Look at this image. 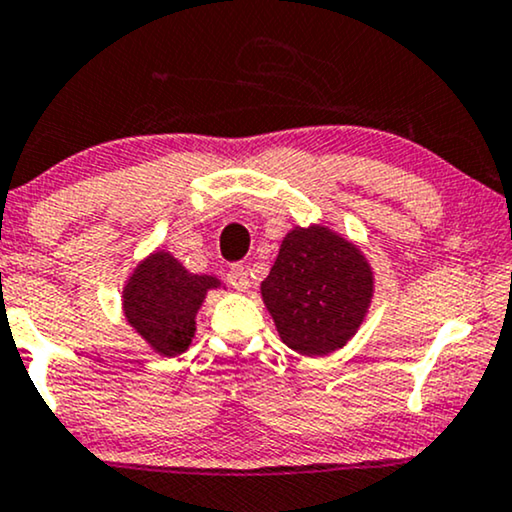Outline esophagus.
<instances>
[{
  "label": "esophagus",
  "mask_w": 512,
  "mask_h": 512,
  "mask_svg": "<svg viewBox=\"0 0 512 512\" xmlns=\"http://www.w3.org/2000/svg\"><path fill=\"white\" fill-rule=\"evenodd\" d=\"M227 282H230V287L237 289V292H246V289H249V273H246L244 266H232L227 270Z\"/></svg>",
  "instance_id": "esophagus-1"
}]
</instances>
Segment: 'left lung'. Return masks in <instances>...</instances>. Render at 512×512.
Returning a JSON list of instances; mask_svg holds the SVG:
<instances>
[{"label":"left lung","instance_id":"1","mask_svg":"<svg viewBox=\"0 0 512 512\" xmlns=\"http://www.w3.org/2000/svg\"><path fill=\"white\" fill-rule=\"evenodd\" d=\"M372 294L368 258L327 225L292 227L261 282L277 334L301 356H327L346 346L363 325Z\"/></svg>","mask_w":512,"mask_h":512}]
</instances>
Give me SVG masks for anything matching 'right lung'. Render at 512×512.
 Listing matches in <instances>:
<instances>
[{
    "mask_svg": "<svg viewBox=\"0 0 512 512\" xmlns=\"http://www.w3.org/2000/svg\"><path fill=\"white\" fill-rule=\"evenodd\" d=\"M218 287V277L189 273L170 251L159 249L142 258L125 282V320L154 353L180 356L192 344L206 294Z\"/></svg>",
    "mask_w": 512,
    "mask_h": 512,
    "instance_id": "obj_1",
    "label": "right lung"
}]
</instances>
